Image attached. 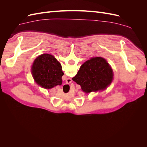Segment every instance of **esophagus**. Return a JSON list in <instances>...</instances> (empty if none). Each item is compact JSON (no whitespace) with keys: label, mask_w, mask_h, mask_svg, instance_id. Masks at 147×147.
<instances>
[{"label":"esophagus","mask_w":147,"mask_h":147,"mask_svg":"<svg viewBox=\"0 0 147 147\" xmlns=\"http://www.w3.org/2000/svg\"><path fill=\"white\" fill-rule=\"evenodd\" d=\"M67 81H68L69 83H71V82H72V79H71V78H67Z\"/></svg>","instance_id":"esophagus-1"}]
</instances>
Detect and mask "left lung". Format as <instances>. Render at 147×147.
Instances as JSON below:
<instances>
[{"mask_svg": "<svg viewBox=\"0 0 147 147\" xmlns=\"http://www.w3.org/2000/svg\"><path fill=\"white\" fill-rule=\"evenodd\" d=\"M113 79V70L104 58L92 57L83 64L72 80L81 86L83 92L104 90Z\"/></svg>", "mask_w": 147, "mask_h": 147, "instance_id": "left-lung-1", "label": "left lung"}]
</instances>
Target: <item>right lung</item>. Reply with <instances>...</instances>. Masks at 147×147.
<instances>
[{"instance_id": "right-lung-1", "label": "right lung", "mask_w": 147, "mask_h": 147, "mask_svg": "<svg viewBox=\"0 0 147 147\" xmlns=\"http://www.w3.org/2000/svg\"><path fill=\"white\" fill-rule=\"evenodd\" d=\"M33 78L39 86L51 89L62 84L64 72L61 64L50 54H42L35 59L31 68Z\"/></svg>"}]
</instances>
